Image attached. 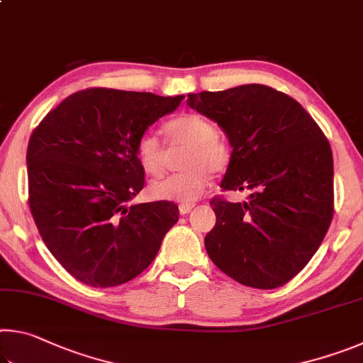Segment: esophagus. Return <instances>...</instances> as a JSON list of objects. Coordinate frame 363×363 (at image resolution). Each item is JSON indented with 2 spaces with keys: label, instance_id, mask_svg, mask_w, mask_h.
<instances>
[{
  "label": "esophagus",
  "instance_id": "obj_1",
  "mask_svg": "<svg viewBox=\"0 0 363 363\" xmlns=\"http://www.w3.org/2000/svg\"><path fill=\"white\" fill-rule=\"evenodd\" d=\"M195 205L194 203H181L179 205V213L181 214H187V213H190V210H192Z\"/></svg>",
  "mask_w": 363,
  "mask_h": 363
}]
</instances>
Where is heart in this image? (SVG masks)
I'll use <instances>...</instances> for the list:
<instances>
[{"label": "heart", "instance_id": "b5f03b06", "mask_svg": "<svg viewBox=\"0 0 363 363\" xmlns=\"http://www.w3.org/2000/svg\"><path fill=\"white\" fill-rule=\"evenodd\" d=\"M169 144L187 147L181 174L152 184L153 199L194 203L211 186L213 173H223L230 167L232 147L219 136L213 121L199 113H181L164 125ZM136 157L140 167L152 177H162L168 169L169 157L164 144L155 134L144 133L138 139Z\"/></svg>", "mask_w": 363, "mask_h": 363}]
</instances>
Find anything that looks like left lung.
<instances>
[{"mask_svg":"<svg viewBox=\"0 0 363 363\" xmlns=\"http://www.w3.org/2000/svg\"><path fill=\"white\" fill-rule=\"evenodd\" d=\"M187 104L223 128L232 162L220 187L251 194L210 201V259L238 284L272 290L315 255L333 219V153L299 102L266 84L189 94Z\"/></svg>","mask_w":363,"mask_h":363,"instance_id":"left-lung-1","label":"left lung"}]
</instances>
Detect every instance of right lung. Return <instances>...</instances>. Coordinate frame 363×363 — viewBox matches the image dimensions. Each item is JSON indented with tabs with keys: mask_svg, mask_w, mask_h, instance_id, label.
<instances>
[{
	"mask_svg": "<svg viewBox=\"0 0 363 363\" xmlns=\"http://www.w3.org/2000/svg\"><path fill=\"white\" fill-rule=\"evenodd\" d=\"M182 99L83 89L52 108L30 136V211L48 250L82 284L108 288L138 277L177 223L173 201H126L145 182L138 139Z\"/></svg>",
	"mask_w": 363,
	"mask_h": 363,
	"instance_id": "obj_1",
	"label": "right lung"
}]
</instances>
